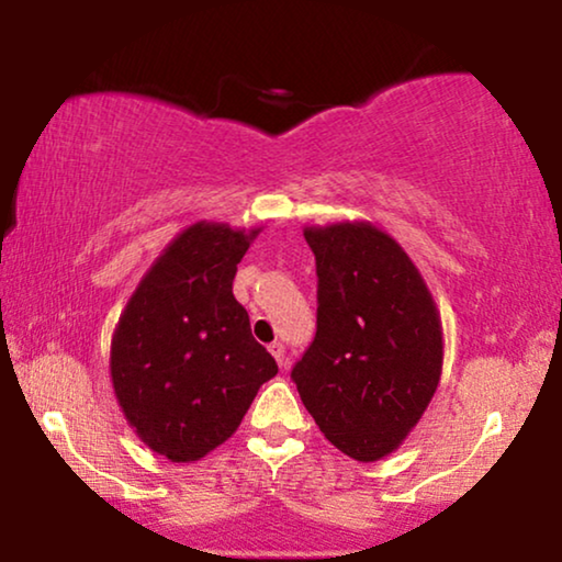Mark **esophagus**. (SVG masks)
<instances>
[{
  "instance_id": "obj_1",
  "label": "esophagus",
  "mask_w": 562,
  "mask_h": 562,
  "mask_svg": "<svg viewBox=\"0 0 562 562\" xmlns=\"http://www.w3.org/2000/svg\"><path fill=\"white\" fill-rule=\"evenodd\" d=\"M268 350H271V356L276 358V363H279L281 368L286 366V348H283L281 342H271V345H268Z\"/></svg>"
}]
</instances>
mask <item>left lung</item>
I'll return each mask as SVG.
<instances>
[{
	"label": "left lung",
	"instance_id": "1",
	"mask_svg": "<svg viewBox=\"0 0 562 562\" xmlns=\"http://www.w3.org/2000/svg\"><path fill=\"white\" fill-rule=\"evenodd\" d=\"M304 237L317 258V335L291 379L327 440L373 463L398 450L440 386V310L373 222L306 225Z\"/></svg>",
	"mask_w": 562,
	"mask_h": 562
}]
</instances>
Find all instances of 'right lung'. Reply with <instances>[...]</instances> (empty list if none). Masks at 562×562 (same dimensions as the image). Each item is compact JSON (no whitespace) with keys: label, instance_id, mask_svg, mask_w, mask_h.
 <instances>
[{"label":"right lung","instance_id":"add662e5","mask_svg":"<svg viewBox=\"0 0 562 562\" xmlns=\"http://www.w3.org/2000/svg\"><path fill=\"white\" fill-rule=\"evenodd\" d=\"M263 227L199 220L137 283L112 335L110 379L153 452L191 463L235 435L279 366L250 333L233 279Z\"/></svg>","mask_w":562,"mask_h":562}]
</instances>
